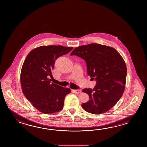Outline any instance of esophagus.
<instances>
[{"label":"esophagus","instance_id":"34e87169","mask_svg":"<svg viewBox=\"0 0 147 147\" xmlns=\"http://www.w3.org/2000/svg\"><path fill=\"white\" fill-rule=\"evenodd\" d=\"M73 91L75 92V94H80L81 92V90L80 89H77V90H73Z\"/></svg>","mask_w":147,"mask_h":147}]
</instances>
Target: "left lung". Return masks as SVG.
<instances>
[{
	"mask_svg": "<svg viewBox=\"0 0 147 147\" xmlns=\"http://www.w3.org/2000/svg\"><path fill=\"white\" fill-rule=\"evenodd\" d=\"M70 55L85 60L88 75L97 82L94 89L82 90L89 96L82 108L94 115L111 109L122 97L126 82L127 67L120 53L113 47L90 44L76 47Z\"/></svg>",
	"mask_w": 147,
	"mask_h": 147,
	"instance_id": "obj_1",
	"label": "left lung"
}]
</instances>
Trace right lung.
Returning a JSON list of instances; mask_svg holds the SVG:
<instances>
[{"instance_id": "right-lung-1", "label": "right lung", "mask_w": 147, "mask_h": 147, "mask_svg": "<svg viewBox=\"0 0 147 147\" xmlns=\"http://www.w3.org/2000/svg\"><path fill=\"white\" fill-rule=\"evenodd\" d=\"M73 47L63 46H42L28 53L20 74L22 92L32 105L45 114L63 109L69 88L51 83V70L59 57L69 53Z\"/></svg>"}]
</instances>
